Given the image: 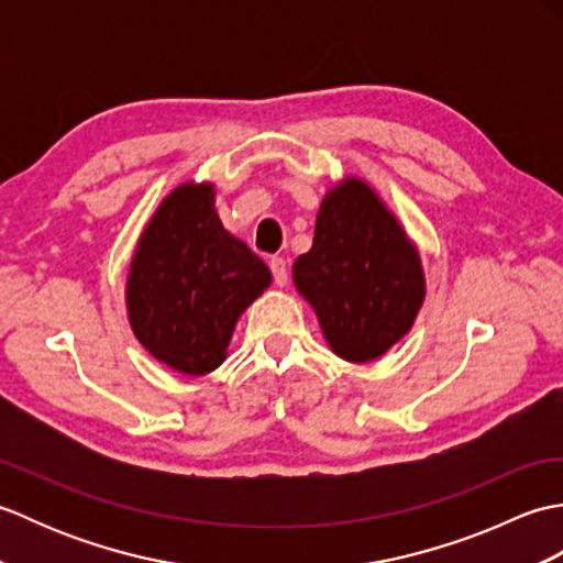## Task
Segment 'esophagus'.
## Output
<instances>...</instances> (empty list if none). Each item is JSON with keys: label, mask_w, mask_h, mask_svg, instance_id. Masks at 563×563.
Segmentation results:
<instances>
[{"label": "esophagus", "mask_w": 563, "mask_h": 563, "mask_svg": "<svg viewBox=\"0 0 563 563\" xmlns=\"http://www.w3.org/2000/svg\"><path fill=\"white\" fill-rule=\"evenodd\" d=\"M271 271H273L275 285H278V288H285V285H288V263H285V258L280 256L271 258Z\"/></svg>", "instance_id": "obj_1"}]
</instances>
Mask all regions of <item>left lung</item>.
<instances>
[{
    "mask_svg": "<svg viewBox=\"0 0 563 563\" xmlns=\"http://www.w3.org/2000/svg\"><path fill=\"white\" fill-rule=\"evenodd\" d=\"M292 280L329 349L349 363L385 355L411 331L426 300L416 244L357 176H345L321 200L312 249L292 263Z\"/></svg>",
    "mask_w": 563,
    "mask_h": 563,
    "instance_id": "1",
    "label": "left lung"
}]
</instances>
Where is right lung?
Listing matches in <instances>:
<instances>
[{
  "label": "right lung",
  "instance_id": "add662e5",
  "mask_svg": "<svg viewBox=\"0 0 563 563\" xmlns=\"http://www.w3.org/2000/svg\"><path fill=\"white\" fill-rule=\"evenodd\" d=\"M271 271L224 230L214 186L188 181L166 196L130 261L125 307L135 339L166 367L208 375L227 357L244 309Z\"/></svg>",
  "mask_w": 563,
  "mask_h": 563
}]
</instances>
